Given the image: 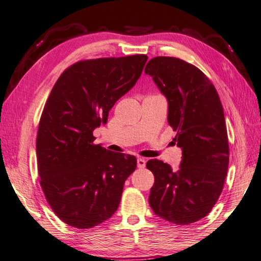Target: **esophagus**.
I'll return each mask as SVG.
<instances>
[{
    "label": "esophagus",
    "instance_id": "34e87169",
    "mask_svg": "<svg viewBox=\"0 0 261 261\" xmlns=\"http://www.w3.org/2000/svg\"><path fill=\"white\" fill-rule=\"evenodd\" d=\"M145 164H146L145 159H143V158H139V159H137V167H139L140 169H143L144 167H145Z\"/></svg>",
    "mask_w": 261,
    "mask_h": 261
}]
</instances>
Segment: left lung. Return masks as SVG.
<instances>
[{"label": "left lung", "instance_id": "1", "mask_svg": "<svg viewBox=\"0 0 261 261\" xmlns=\"http://www.w3.org/2000/svg\"><path fill=\"white\" fill-rule=\"evenodd\" d=\"M144 72L168 102V124L181 149L178 170L161 160L146 164L154 175L150 207L176 225L202 219L217 202L227 175L229 149L222 102L207 76L193 65L156 57Z\"/></svg>", "mask_w": 261, "mask_h": 261}]
</instances>
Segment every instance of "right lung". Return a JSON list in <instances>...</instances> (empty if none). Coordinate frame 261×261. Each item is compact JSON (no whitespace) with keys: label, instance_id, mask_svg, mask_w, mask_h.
<instances>
[{"label":"right lung","instance_id":"obj_1","mask_svg":"<svg viewBox=\"0 0 261 261\" xmlns=\"http://www.w3.org/2000/svg\"><path fill=\"white\" fill-rule=\"evenodd\" d=\"M146 60L135 54L77 62L61 73L45 103L36 139L38 175L52 210L72 227L109 219L136 169L134 155L94 144L93 130L136 84Z\"/></svg>","mask_w":261,"mask_h":261}]
</instances>
